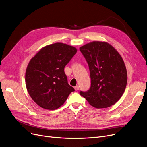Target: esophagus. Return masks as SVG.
<instances>
[{
  "instance_id": "esophagus-1",
  "label": "esophagus",
  "mask_w": 147,
  "mask_h": 147,
  "mask_svg": "<svg viewBox=\"0 0 147 147\" xmlns=\"http://www.w3.org/2000/svg\"><path fill=\"white\" fill-rule=\"evenodd\" d=\"M74 89H75V90H79V86H75L74 87Z\"/></svg>"
}]
</instances>
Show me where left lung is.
Segmentation results:
<instances>
[{
    "label": "left lung",
    "instance_id": "1",
    "mask_svg": "<svg viewBox=\"0 0 147 147\" xmlns=\"http://www.w3.org/2000/svg\"><path fill=\"white\" fill-rule=\"evenodd\" d=\"M88 64L91 84L80 94L97 109L109 107L117 102L126 89L127 75L121 57L106 42H93L80 48Z\"/></svg>",
    "mask_w": 147,
    "mask_h": 147
}]
</instances>
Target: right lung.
<instances>
[{
  "label": "right lung",
  "mask_w": 147,
  "mask_h": 147,
  "mask_svg": "<svg viewBox=\"0 0 147 147\" xmlns=\"http://www.w3.org/2000/svg\"><path fill=\"white\" fill-rule=\"evenodd\" d=\"M77 51L73 46L56 43L43 48L30 60L26 84L30 96L37 105L56 110L74 91L68 83L64 68Z\"/></svg>",
  "instance_id": "right-lung-1"
}]
</instances>
